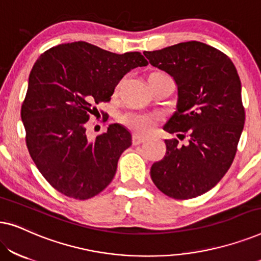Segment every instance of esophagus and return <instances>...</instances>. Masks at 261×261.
Wrapping results in <instances>:
<instances>
[{"label":"esophagus","mask_w":261,"mask_h":261,"mask_svg":"<svg viewBox=\"0 0 261 261\" xmlns=\"http://www.w3.org/2000/svg\"><path fill=\"white\" fill-rule=\"evenodd\" d=\"M144 141H145V139L142 138V137H140V135H138V134H134V135H133V140H132V142H133L134 146L140 145V144H142V142H144Z\"/></svg>","instance_id":"obj_1"}]
</instances>
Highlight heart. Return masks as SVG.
<instances>
[{"mask_svg":"<svg viewBox=\"0 0 261 261\" xmlns=\"http://www.w3.org/2000/svg\"><path fill=\"white\" fill-rule=\"evenodd\" d=\"M153 76H166L164 73H152L149 77ZM120 122L127 127L128 129L133 130L135 134L146 135L151 133L156 123V119L152 114L146 113H127L120 117Z\"/></svg>","mask_w":261,"mask_h":261,"instance_id":"obj_1","label":"heart"}]
</instances>
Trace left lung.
I'll return each instance as SVG.
<instances>
[{"label":"left lung","instance_id":"left-lung-1","mask_svg":"<svg viewBox=\"0 0 261 261\" xmlns=\"http://www.w3.org/2000/svg\"><path fill=\"white\" fill-rule=\"evenodd\" d=\"M144 55L177 84V110L164 130L189 137L181 146L165 140L166 153L152 165L151 178L169 197H197L222 179L237 153L245 123L238 71L223 52L199 41Z\"/></svg>","mask_w":261,"mask_h":261}]
</instances>
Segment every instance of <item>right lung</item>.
<instances>
[{
    "mask_svg": "<svg viewBox=\"0 0 261 261\" xmlns=\"http://www.w3.org/2000/svg\"><path fill=\"white\" fill-rule=\"evenodd\" d=\"M148 64L140 52L123 55L85 41L62 44L39 57L28 78L21 119L28 152L45 179L67 197L88 199L108 187L132 135L113 123L89 140L85 123L109 102L130 70Z\"/></svg>",
    "mask_w": 261,
    "mask_h": 261,
    "instance_id": "obj_1",
    "label": "right lung"
}]
</instances>
